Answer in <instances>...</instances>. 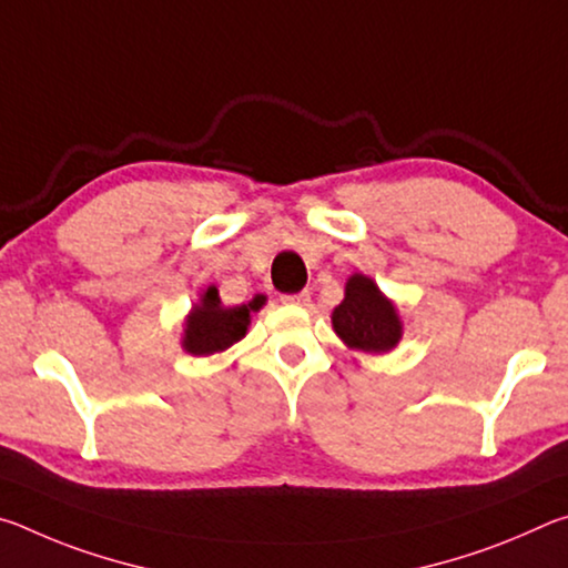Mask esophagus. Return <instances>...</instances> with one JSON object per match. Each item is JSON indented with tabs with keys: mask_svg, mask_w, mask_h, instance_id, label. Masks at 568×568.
<instances>
[{
	"mask_svg": "<svg viewBox=\"0 0 568 568\" xmlns=\"http://www.w3.org/2000/svg\"><path fill=\"white\" fill-rule=\"evenodd\" d=\"M281 301H283V303H287V305H305L307 301H311V293H307V291L291 293V295H283Z\"/></svg>",
	"mask_w": 568,
	"mask_h": 568,
	"instance_id": "esophagus-1",
	"label": "esophagus"
}]
</instances>
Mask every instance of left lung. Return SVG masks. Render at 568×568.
I'll return each instance as SVG.
<instances>
[{
  "mask_svg": "<svg viewBox=\"0 0 568 568\" xmlns=\"http://www.w3.org/2000/svg\"><path fill=\"white\" fill-rule=\"evenodd\" d=\"M333 331L353 351L371 355L388 353L398 345L403 335V323L381 287L361 273H355L345 283L343 303L335 307Z\"/></svg>",
  "mask_w": 568,
  "mask_h": 568,
  "instance_id": "8db88e82",
  "label": "left lung"
}]
</instances>
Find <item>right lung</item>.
Wrapping results in <instances>:
<instances>
[{
	"label": "right lung",
	"mask_w": 568,
	"mask_h": 568,
	"mask_svg": "<svg viewBox=\"0 0 568 568\" xmlns=\"http://www.w3.org/2000/svg\"><path fill=\"white\" fill-rule=\"evenodd\" d=\"M265 305L263 295H255L247 305L225 307L220 303V293L215 285L200 295V303L192 305L185 318V335H182V348L192 355H213L223 353L230 345L245 338L250 313L261 311Z\"/></svg>",
	"instance_id": "right-lung-1"
}]
</instances>
